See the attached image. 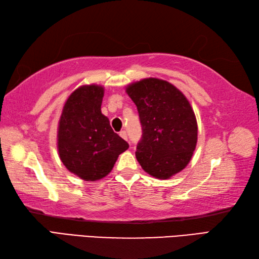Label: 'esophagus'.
Returning <instances> with one entry per match:
<instances>
[{
	"instance_id": "34e87169",
	"label": "esophagus",
	"mask_w": 259,
	"mask_h": 259,
	"mask_svg": "<svg viewBox=\"0 0 259 259\" xmlns=\"http://www.w3.org/2000/svg\"><path fill=\"white\" fill-rule=\"evenodd\" d=\"M120 137H121V138H122V139H124V140H128V136H126V133H125V131L124 130H122V131H120Z\"/></svg>"
}]
</instances>
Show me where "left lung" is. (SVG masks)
I'll return each instance as SVG.
<instances>
[{
  "label": "left lung",
  "instance_id": "left-lung-1",
  "mask_svg": "<svg viewBox=\"0 0 259 259\" xmlns=\"http://www.w3.org/2000/svg\"><path fill=\"white\" fill-rule=\"evenodd\" d=\"M138 109L142 137L136 157L152 177L168 179L181 171L197 144V121L189 101L169 82L149 78L128 85Z\"/></svg>",
  "mask_w": 259,
  "mask_h": 259
}]
</instances>
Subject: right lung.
<instances>
[{
    "label": "right lung",
    "instance_id": "right-lung-1",
    "mask_svg": "<svg viewBox=\"0 0 259 259\" xmlns=\"http://www.w3.org/2000/svg\"><path fill=\"white\" fill-rule=\"evenodd\" d=\"M103 93V88L96 84L78 88L68 98L59 121L60 159L85 181L106 177L120 153L129 148L101 113Z\"/></svg>",
    "mask_w": 259,
    "mask_h": 259
}]
</instances>
